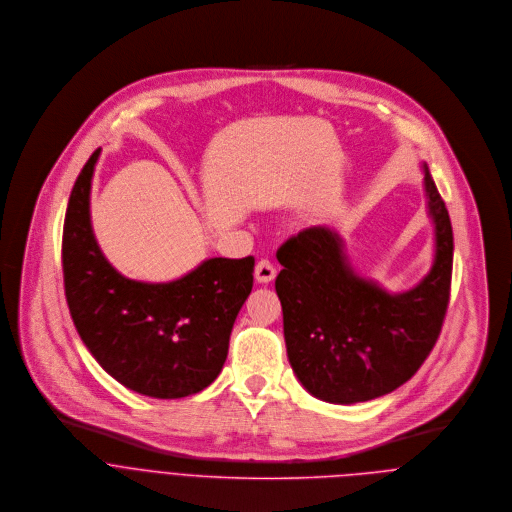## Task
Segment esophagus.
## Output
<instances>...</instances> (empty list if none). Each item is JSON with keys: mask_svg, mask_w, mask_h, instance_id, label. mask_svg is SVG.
I'll return each instance as SVG.
<instances>
[{"mask_svg": "<svg viewBox=\"0 0 512 512\" xmlns=\"http://www.w3.org/2000/svg\"><path fill=\"white\" fill-rule=\"evenodd\" d=\"M254 276H256V280H258L260 284H268V282H272V280L276 278V268H274V264H272L270 260H260V262L256 264Z\"/></svg>", "mask_w": 512, "mask_h": 512, "instance_id": "34e87169", "label": "esophagus"}]
</instances>
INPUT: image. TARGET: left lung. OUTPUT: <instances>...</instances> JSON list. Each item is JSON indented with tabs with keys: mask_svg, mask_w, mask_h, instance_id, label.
<instances>
[{
	"mask_svg": "<svg viewBox=\"0 0 512 512\" xmlns=\"http://www.w3.org/2000/svg\"><path fill=\"white\" fill-rule=\"evenodd\" d=\"M424 185L436 256L412 290L391 294L357 276L341 236L325 226L306 228L278 248L286 353L311 395L329 403L381 397L412 379L434 349L450 302L454 236L426 163Z\"/></svg>",
	"mask_w": 512,
	"mask_h": 512,
	"instance_id": "8db88e82",
	"label": "left lung"
}]
</instances>
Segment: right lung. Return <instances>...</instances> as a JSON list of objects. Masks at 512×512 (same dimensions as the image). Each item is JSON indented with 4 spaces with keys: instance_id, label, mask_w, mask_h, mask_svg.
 <instances>
[{
    "instance_id": "add662e5",
    "label": "right lung",
    "mask_w": 512,
    "mask_h": 512,
    "mask_svg": "<svg viewBox=\"0 0 512 512\" xmlns=\"http://www.w3.org/2000/svg\"><path fill=\"white\" fill-rule=\"evenodd\" d=\"M100 149L82 167L62 234L64 290L74 327L125 387L177 399L206 389L222 371L234 321L252 292L254 258H210L171 282H139L100 252L90 224V181Z\"/></svg>"
}]
</instances>
